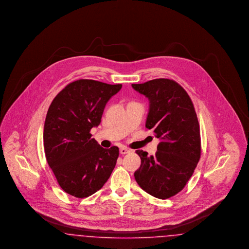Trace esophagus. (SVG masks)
I'll list each match as a JSON object with an SVG mask.
<instances>
[{
    "instance_id": "obj_1",
    "label": "esophagus",
    "mask_w": 249,
    "mask_h": 249,
    "mask_svg": "<svg viewBox=\"0 0 249 249\" xmlns=\"http://www.w3.org/2000/svg\"><path fill=\"white\" fill-rule=\"evenodd\" d=\"M119 153L121 155H125L128 154V153H130V150L127 148V147H121L120 149H119Z\"/></svg>"
}]
</instances>
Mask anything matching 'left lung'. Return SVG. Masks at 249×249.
Returning a JSON list of instances; mask_svg holds the SVG:
<instances>
[{
    "label": "left lung",
    "instance_id": "obj_1",
    "mask_svg": "<svg viewBox=\"0 0 249 249\" xmlns=\"http://www.w3.org/2000/svg\"><path fill=\"white\" fill-rule=\"evenodd\" d=\"M131 87L149 100L145 127L160 139L155 156L136 150L141 166L134 178L145 192L165 200L185 188L200 160L198 118L190 96L174 80L159 78Z\"/></svg>",
    "mask_w": 249,
    "mask_h": 249
}]
</instances>
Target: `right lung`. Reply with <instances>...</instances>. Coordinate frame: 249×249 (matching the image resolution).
Listing matches in <instances>:
<instances>
[{"label":"right lung","mask_w":249,"mask_h":249,"mask_svg":"<svg viewBox=\"0 0 249 249\" xmlns=\"http://www.w3.org/2000/svg\"><path fill=\"white\" fill-rule=\"evenodd\" d=\"M121 84L91 79L68 84L52 101L44 128V147L48 165L60 188L76 198L101 190L119 158V147H102L90 130L101 123L110 98Z\"/></svg>","instance_id":"1"}]
</instances>
